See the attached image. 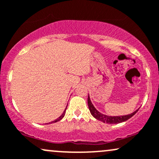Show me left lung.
Here are the masks:
<instances>
[{
  "label": "left lung",
  "instance_id": "1",
  "mask_svg": "<svg viewBox=\"0 0 159 159\" xmlns=\"http://www.w3.org/2000/svg\"><path fill=\"white\" fill-rule=\"evenodd\" d=\"M88 107L90 109V113L96 119L99 120V121H102L103 123H107V124H118L121 123V122L125 121L127 120H128L129 118H131L132 116H134L136 113L137 112V111L139 110L137 109L136 111H134V112H132L131 114L127 115V116H106V115L102 114V113L99 112V111L94 107L93 103L91 102L90 97H89L88 94Z\"/></svg>",
  "mask_w": 159,
  "mask_h": 159
}]
</instances>
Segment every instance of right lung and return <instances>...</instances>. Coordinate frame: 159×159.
Wrapping results in <instances>:
<instances>
[{"mask_svg": "<svg viewBox=\"0 0 159 159\" xmlns=\"http://www.w3.org/2000/svg\"><path fill=\"white\" fill-rule=\"evenodd\" d=\"M66 109H67V107H66V109H65V110H64V111H63V112H62V115H61V116H60V117H59V118H57V119H56V120H54V121H53L50 122V123H49V124H50V123H55V122H57V121H60V120H61V119H62V118H63V117H64V116H65V114H66Z\"/></svg>", "mask_w": 159, "mask_h": 159, "instance_id": "obj_1", "label": "right lung"}]
</instances>
